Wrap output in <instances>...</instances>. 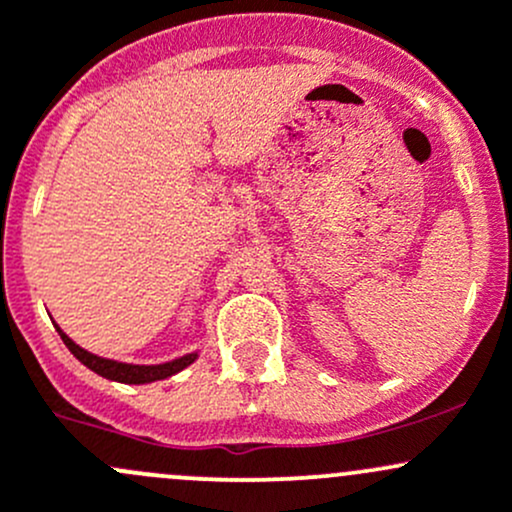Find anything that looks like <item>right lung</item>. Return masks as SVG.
Returning <instances> with one entry per match:
<instances>
[{
	"label": "right lung",
	"instance_id": "1",
	"mask_svg": "<svg viewBox=\"0 0 512 512\" xmlns=\"http://www.w3.org/2000/svg\"><path fill=\"white\" fill-rule=\"evenodd\" d=\"M58 334L60 339H63V344L68 346L70 354L75 356V359L80 361V364H85L90 371L100 373L102 378H109V381H119V383H134V386H139V383H153V381H163V378L173 376V373L183 371V368H188L192 361L197 359V351H192V354H185L180 356V359H173V361H166V364H156V366H136V364H122V361H112V359H102V356L97 354H90V351H85L82 346H78L73 342V339L68 337V334L63 332V329L58 327Z\"/></svg>",
	"mask_w": 512,
	"mask_h": 512
}]
</instances>
